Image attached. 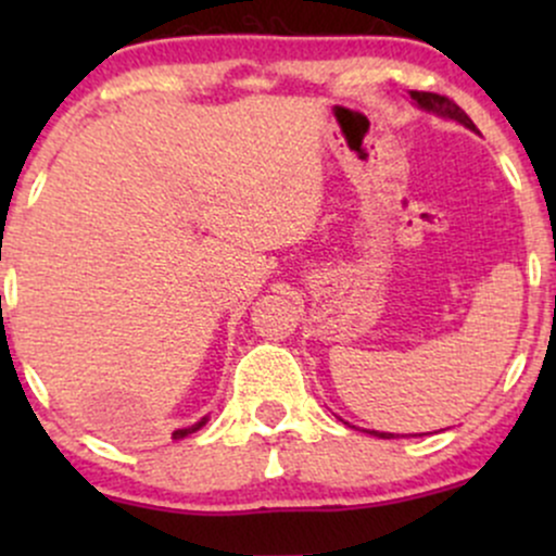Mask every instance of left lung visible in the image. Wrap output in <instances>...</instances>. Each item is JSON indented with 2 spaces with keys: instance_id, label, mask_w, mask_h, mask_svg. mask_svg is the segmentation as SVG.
I'll use <instances>...</instances> for the list:
<instances>
[{
  "instance_id": "left-lung-1",
  "label": "left lung",
  "mask_w": 556,
  "mask_h": 556,
  "mask_svg": "<svg viewBox=\"0 0 556 556\" xmlns=\"http://www.w3.org/2000/svg\"><path fill=\"white\" fill-rule=\"evenodd\" d=\"M410 99L416 101V104L420 106V110H426V112H437V114H442V117L457 119V123H460V125L470 127V130H476L473 119H470L468 114H465V112L460 110V106L455 104V101L446 99V96H442V93H431V91H410ZM374 433H376V431H374ZM376 437L389 439V437H392V433H376Z\"/></svg>"
}]
</instances>
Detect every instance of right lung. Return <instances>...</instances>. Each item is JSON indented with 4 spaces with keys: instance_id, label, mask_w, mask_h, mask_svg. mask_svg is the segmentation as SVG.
I'll list each match as a JSON object with an SVG mask.
<instances>
[{
    "instance_id": "1",
    "label": "right lung",
    "mask_w": 556,
    "mask_h": 556,
    "mask_svg": "<svg viewBox=\"0 0 556 556\" xmlns=\"http://www.w3.org/2000/svg\"><path fill=\"white\" fill-rule=\"evenodd\" d=\"M203 424H206V418H203V420H201V424L190 426V429H180V431H175V433H172V437H175V439H182V437H188V433H193V431H198V429H201V426H203Z\"/></svg>"
}]
</instances>
